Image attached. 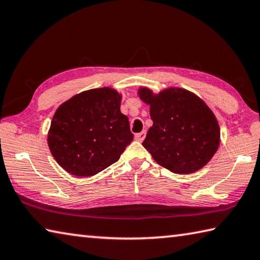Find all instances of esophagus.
<instances>
[{
  "label": "esophagus",
  "instance_id": "34e87169",
  "mask_svg": "<svg viewBox=\"0 0 260 260\" xmlns=\"http://www.w3.org/2000/svg\"><path fill=\"white\" fill-rule=\"evenodd\" d=\"M145 137H146V131H141V132H139V134H137L135 136V138L138 141H143L145 139Z\"/></svg>",
  "mask_w": 260,
  "mask_h": 260
}]
</instances>
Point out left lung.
I'll use <instances>...</instances> for the list:
<instances>
[{"mask_svg":"<svg viewBox=\"0 0 260 260\" xmlns=\"http://www.w3.org/2000/svg\"><path fill=\"white\" fill-rule=\"evenodd\" d=\"M138 94L150 106L153 120L143 146L157 164L176 174L204 168L216 153L221 137L206 103L182 88H168L155 95L144 87Z\"/></svg>","mask_w":260,"mask_h":260,"instance_id":"8db88e82","label":"left lung"}]
</instances>
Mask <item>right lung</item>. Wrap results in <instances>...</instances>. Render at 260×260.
<instances>
[{
    "mask_svg": "<svg viewBox=\"0 0 260 260\" xmlns=\"http://www.w3.org/2000/svg\"><path fill=\"white\" fill-rule=\"evenodd\" d=\"M121 95L109 87L82 91L56 110L48 131L50 150L62 169L91 176L119 160L132 140Z\"/></svg>",
    "mask_w": 260,
    "mask_h": 260,
    "instance_id": "obj_1",
    "label": "right lung"
}]
</instances>
